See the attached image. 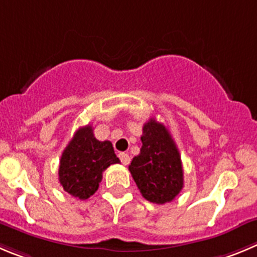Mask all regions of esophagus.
Wrapping results in <instances>:
<instances>
[{"label": "esophagus", "instance_id": "esophagus-1", "mask_svg": "<svg viewBox=\"0 0 257 257\" xmlns=\"http://www.w3.org/2000/svg\"><path fill=\"white\" fill-rule=\"evenodd\" d=\"M119 158H120V161L123 165H129V162H131V157H129L128 153L120 152L119 153Z\"/></svg>", "mask_w": 257, "mask_h": 257}]
</instances>
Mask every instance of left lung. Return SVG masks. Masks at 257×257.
I'll return each instance as SVG.
<instances>
[{"instance_id": "obj_1", "label": "left lung", "mask_w": 257, "mask_h": 257, "mask_svg": "<svg viewBox=\"0 0 257 257\" xmlns=\"http://www.w3.org/2000/svg\"><path fill=\"white\" fill-rule=\"evenodd\" d=\"M140 155L129 165L133 180L145 199L155 204L172 201L184 188L179 150L162 123L150 119L143 125Z\"/></svg>"}]
</instances>
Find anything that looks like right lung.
<instances>
[{
	"label": "right lung",
	"instance_id": "right-lung-1",
	"mask_svg": "<svg viewBox=\"0 0 257 257\" xmlns=\"http://www.w3.org/2000/svg\"><path fill=\"white\" fill-rule=\"evenodd\" d=\"M109 141H97L92 126L86 125L74 133L59 162V183L64 191L81 200L90 198L99 189L102 172L110 165L119 164Z\"/></svg>",
	"mask_w": 257,
	"mask_h": 257
}]
</instances>
